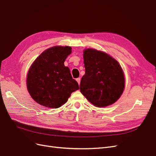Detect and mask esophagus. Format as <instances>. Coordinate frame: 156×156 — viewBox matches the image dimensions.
Listing matches in <instances>:
<instances>
[{
    "label": "esophagus",
    "mask_w": 156,
    "mask_h": 156,
    "mask_svg": "<svg viewBox=\"0 0 156 156\" xmlns=\"http://www.w3.org/2000/svg\"><path fill=\"white\" fill-rule=\"evenodd\" d=\"M76 81H77L78 84H80V83H81V78H77V79H76Z\"/></svg>",
    "instance_id": "esophagus-1"
}]
</instances>
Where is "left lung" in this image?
Segmentation results:
<instances>
[{"instance_id": "obj_1", "label": "left lung", "mask_w": 156, "mask_h": 156, "mask_svg": "<svg viewBox=\"0 0 156 156\" xmlns=\"http://www.w3.org/2000/svg\"><path fill=\"white\" fill-rule=\"evenodd\" d=\"M85 74L80 84V91L97 107L115 103L123 93L125 79L119 63L104 52L84 49Z\"/></svg>"}]
</instances>
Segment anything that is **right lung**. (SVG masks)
Wrapping results in <instances>:
<instances>
[{"mask_svg":"<svg viewBox=\"0 0 156 156\" xmlns=\"http://www.w3.org/2000/svg\"><path fill=\"white\" fill-rule=\"evenodd\" d=\"M72 53L68 46H55L44 51L29 70L27 87L32 98L40 105L56 108L64 105L71 94L79 89L64 61Z\"/></svg>","mask_w":156,"mask_h":156,"instance_id":"obj_1","label":"right lung"}]
</instances>
